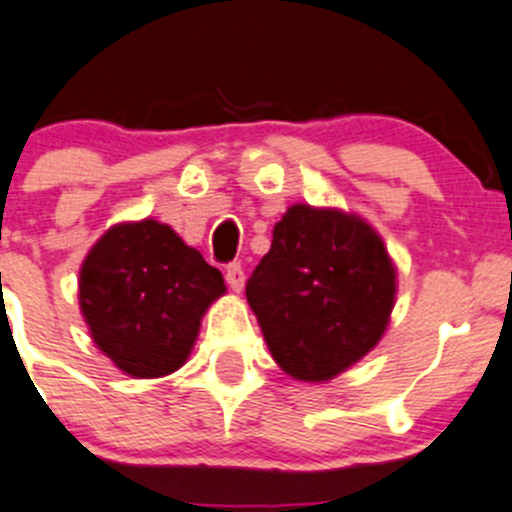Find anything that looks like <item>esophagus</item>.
<instances>
[{
	"label": "esophagus",
	"mask_w": 512,
	"mask_h": 512,
	"mask_svg": "<svg viewBox=\"0 0 512 512\" xmlns=\"http://www.w3.org/2000/svg\"><path fill=\"white\" fill-rule=\"evenodd\" d=\"M225 281H228V287H231L233 292H241L243 281H246L243 266L241 264H228V269H225Z\"/></svg>",
	"instance_id": "34e87169"
}]
</instances>
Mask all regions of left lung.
I'll return each mask as SVG.
<instances>
[{"instance_id": "8db88e82", "label": "left lung", "mask_w": 512, "mask_h": 512, "mask_svg": "<svg viewBox=\"0 0 512 512\" xmlns=\"http://www.w3.org/2000/svg\"><path fill=\"white\" fill-rule=\"evenodd\" d=\"M396 297L381 236L340 210L292 205L246 284L271 355L299 381H330L388 325Z\"/></svg>"}]
</instances>
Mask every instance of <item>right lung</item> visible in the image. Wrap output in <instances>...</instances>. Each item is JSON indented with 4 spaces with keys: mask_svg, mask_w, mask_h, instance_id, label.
<instances>
[{
    "mask_svg": "<svg viewBox=\"0 0 512 512\" xmlns=\"http://www.w3.org/2000/svg\"><path fill=\"white\" fill-rule=\"evenodd\" d=\"M223 292V274L157 220L114 225L81 266L93 342L134 378L180 368L200 317Z\"/></svg>",
    "mask_w": 512,
    "mask_h": 512,
    "instance_id": "obj_1",
    "label": "right lung"
}]
</instances>
